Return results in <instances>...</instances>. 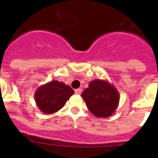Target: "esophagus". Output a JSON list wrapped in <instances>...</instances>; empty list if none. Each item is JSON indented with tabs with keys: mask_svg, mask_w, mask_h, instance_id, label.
I'll return each mask as SVG.
<instances>
[{
	"mask_svg": "<svg viewBox=\"0 0 158 158\" xmlns=\"http://www.w3.org/2000/svg\"><path fill=\"white\" fill-rule=\"evenodd\" d=\"M82 89H75V93H76V95H80V94L82 93Z\"/></svg>",
	"mask_w": 158,
	"mask_h": 158,
	"instance_id": "obj_1",
	"label": "esophagus"
}]
</instances>
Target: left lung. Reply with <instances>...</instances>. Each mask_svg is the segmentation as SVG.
<instances>
[{"label":"left lung","instance_id":"left-lung-1","mask_svg":"<svg viewBox=\"0 0 158 158\" xmlns=\"http://www.w3.org/2000/svg\"><path fill=\"white\" fill-rule=\"evenodd\" d=\"M81 96L92 114L98 118H108L117 109L119 94L115 87L107 81L95 79Z\"/></svg>","mask_w":158,"mask_h":158}]
</instances>
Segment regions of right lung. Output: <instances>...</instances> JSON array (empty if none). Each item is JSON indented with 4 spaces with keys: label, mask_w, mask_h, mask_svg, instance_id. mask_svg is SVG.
Listing matches in <instances>:
<instances>
[{
    "label": "right lung",
    "mask_w": 158,
    "mask_h": 158,
    "mask_svg": "<svg viewBox=\"0 0 158 158\" xmlns=\"http://www.w3.org/2000/svg\"><path fill=\"white\" fill-rule=\"evenodd\" d=\"M74 94L69 85L58 81H51L42 85L34 94L36 106L42 112L52 114L61 109Z\"/></svg>",
    "instance_id": "right-lung-1"
}]
</instances>
